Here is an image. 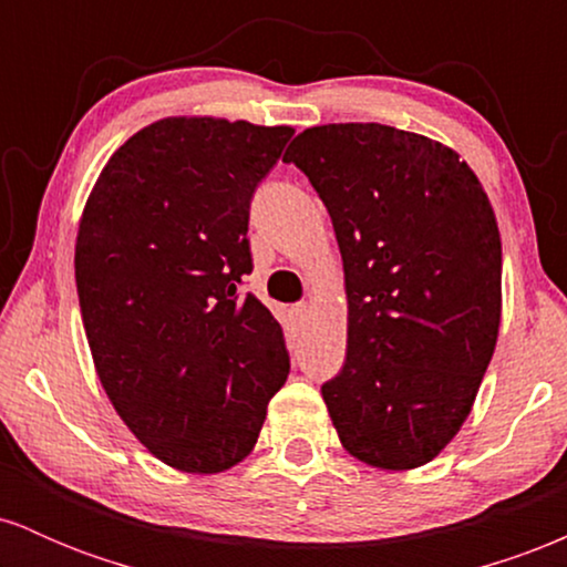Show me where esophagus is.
Listing matches in <instances>:
<instances>
[{
    "instance_id": "obj_1",
    "label": "esophagus",
    "mask_w": 567,
    "mask_h": 567,
    "mask_svg": "<svg viewBox=\"0 0 567 567\" xmlns=\"http://www.w3.org/2000/svg\"><path fill=\"white\" fill-rule=\"evenodd\" d=\"M292 315H296L298 322H306L311 317V306L309 303H296V306H292Z\"/></svg>"
}]
</instances>
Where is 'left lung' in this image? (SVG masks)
Instances as JSON below:
<instances>
[{
  "label": "left lung",
  "instance_id": "obj_1",
  "mask_svg": "<svg viewBox=\"0 0 567 567\" xmlns=\"http://www.w3.org/2000/svg\"><path fill=\"white\" fill-rule=\"evenodd\" d=\"M328 207L347 290V362L322 386L362 464L419 470L466 415L501 324V234L445 143L379 122L303 130L285 152Z\"/></svg>",
  "mask_w": 567,
  "mask_h": 567
}]
</instances>
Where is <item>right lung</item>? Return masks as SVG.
Returning a JSON list of instances; mask_svg holds the SVG:
<instances>
[{
    "instance_id": "add662e5",
    "label": "right lung",
    "mask_w": 567,
    "mask_h": 567,
    "mask_svg": "<svg viewBox=\"0 0 567 567\" xmlns=\"http://www.w3.org/2000/svg\"><path fill=\"white\" fill-rule=\"evenodd\" d=\"M290 125L165 116L97 175L74 247L90 354L120 419L162 464L218 474L256 447L290 373L282 328L239 282L247 218Z\"/></svg>"
}]
</instances>
